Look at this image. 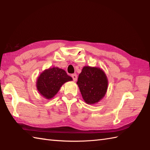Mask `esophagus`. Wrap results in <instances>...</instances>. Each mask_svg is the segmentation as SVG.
<instances>
[{
    "label": "esophagus",
    "instance_id": "1",
    "mask_svg": "<svg viewBox=\"0 0 150 150\" xmlns=\"http://www.w3.org/2000/svg\"><path fill=\"white\" fill-rule=\"evenodd\" d=\"M71 77L73 78V80L74 81H76L77 80V74H73L71 75Z\"/></svg>",
    "mask_w": 150,
    "mask_h": 150
}]
</instances>
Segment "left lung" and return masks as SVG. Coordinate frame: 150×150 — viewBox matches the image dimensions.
<instances>
[{
	"label": "left lung",
	"instance_id": "8db88e82",
	"mask_svg": "<svg viewBox=\"0 0 150 150\" xmlns=\"http://www.w3.org/2000/svg\"><path fill=\"white\" fill-rule=\"evenodd\" d=\"M82 98L88 104L99 102L106 94L108 81L103 69L96 67L84 66L77 82Z\"/></svg>",
	"mask_w": 150,
	"mask_h": 150
}]
</instances>
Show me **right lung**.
Wrapping results in <instances>:
<instances>
[{
	"label": "right lung",
	"mask_w": 150,
	"mask_h": 150,
	"mask_svg": "<svg viewBox=\"0 0 150 150\" xmlns=\"http://www.w3.org/2000/svg\"><path fill=\"white\" fill-rule=\"evenodd\" d=\"M73 79L62 69L53 67L45 69L38 77L37 88L39 93L47 99L53 98L65 82Z\"/></svg>",
	"instance_id": "right-lung-1"
}]
</instances>
